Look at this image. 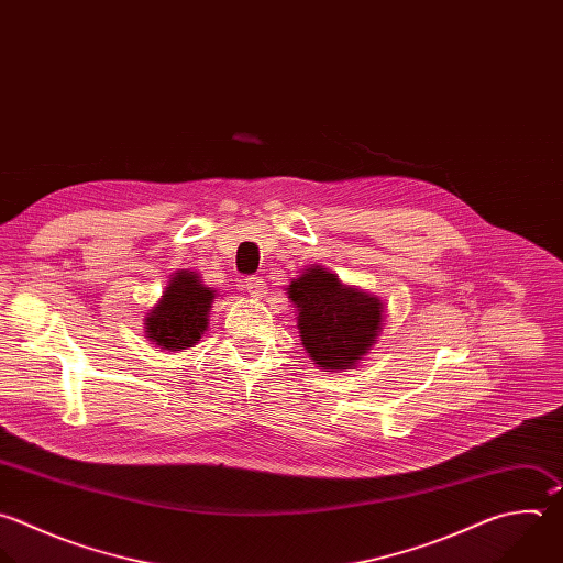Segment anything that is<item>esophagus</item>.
I'll return each mask as SVG.
<instances>
[{"label":"esophagus","mask_w":563,"mask_h":563,"mask_svg":"<svg viewBox=\"0 0 563 563\" xmlns=\"http://www.w3.org/2000/svg\"><path fill=\"white\" fill-rule=\"evenodd\" d=\"M245 289H247L254 298H263V296L267 294V285H265V280L258 278V276L245 278Z\"/></svg>","instance_id":"34e87169"}]
</instances>
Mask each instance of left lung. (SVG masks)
Instances as JSON below:
<instances>
[{
    "instance_id": "8db88e82",
    "label": "left lung",
    "mask_w": 563,
    "mask_h": 563,
    "mask_svg": "<svg viewBox=\"0 0 563 563\" xmlns=\"http://www.w3.org/2000/svg\"><path fill=\"white\" fill-rule=\"evenodd\" d=\"M287 294L298 307L302 344L313 364L322 368L355 366L383 331V300L342 285L335 274L320 265L294 278Z\"/></svg>"
}]
</instances>
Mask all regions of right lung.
<instances>
[{"mask_svg": "<svg viewBox=\"0 0 563 563\" xmlns=\"http://www.w3.org/2000/svg\"><path fill=\"white\" fill-rule=\"evenodd\" d=\"M214 296V289L206 287L197 272H176L161 300L145 316L147 338L165 351L195 346L208 331Z\"/></svg>", "mask_w": 563, "mask_h": 563, "instance_id": "1", "label": "right lung"}]
</instances>
